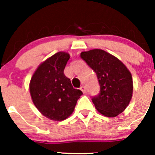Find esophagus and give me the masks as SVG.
Here are the masks:
<instances>
[{
  "label": "esophagus",
  "instance_id": "34e87169",
  "mask_svg": "<svg viewBox=\"0 0 155 155\" xmlns=\"http://www.w3.org/2000/svg\"><path fill=\"white\" fill-rule=\"evenodd\" d=\"M80 89L81 90V91H82V92H83V93H85V91H86V89H85V87H84V85L81 86Z\"/></svg>",
  "mask_w": 155,
  "mask_h": 155
}]
</instances>
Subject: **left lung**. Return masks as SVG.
Returning a JSON list of instances; mask_svg holds the SVG:
<instances>
[{
    "mask_svg": "<svg viewBox=\"0 0 155 155\" xmlns=\"http://www.w3.org/2000/svg\"><path fill=\"white\" fill-rule=\"evenodd\" d=\"M81 57L96 73L100 93L92 98L98 113L115 117L128 106L133 95V78L124 64L100 49L81 53Z\"/></svg>",
    "mask_w": 155,
    "mask_h": 155,
    "instance_id": "left-lung-1",
    "label": "left lung"
}]
</instances>
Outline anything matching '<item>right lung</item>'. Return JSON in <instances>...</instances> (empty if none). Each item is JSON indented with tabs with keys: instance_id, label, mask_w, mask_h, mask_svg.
<instances>
[{
	"instance_id": "add662e5",
	"label": "right lung",
	"mask_w": 155,
	"mask_h": 155,
	"mask_svg": "<svg viewBox=\"0 0 155 155\" xmlns=\"http://www.w3.org/2000/svg\"><path fill=\"white\" fill-rule=\"evenodd\" d=\"M70 55L58 52L41 63L29 83L31 98L37 109L46 118L62 121L74 110L78 99L83 93L74 88L64 75Z\"/></svg>"
}]
</instances>
